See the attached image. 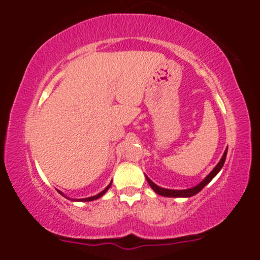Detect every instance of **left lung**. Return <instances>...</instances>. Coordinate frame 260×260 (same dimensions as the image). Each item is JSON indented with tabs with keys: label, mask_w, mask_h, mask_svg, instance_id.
Segmentation results:
<instances>
[{
	"label": "left lung",
	"mask_w": 260,
	"mask_h": 260,
	"mask_svg": "<svg viewBox=\"0 0 260 260\" xmlns=\"http://www.w3.org/2000/svg\"><path fill=\"white\" fill-rule=\"evenodd\" d=\"M226 155H228V149L225 150V153H223L221 160L219 161V164H217L215 168H214L213 171H211L210 174H209L207 177H205L204 180L201 182V183L197 184L196 187L189 188V189H181V190L180 189H166V188H161L159 186H156V184H155L154 182L151 181L149 177H147V181H148L149 186H150L154 189V192L157 193V194H160V196H164V197H192V196L197 194V193L201 192L203 188L207 186L209 182H210L217 174H219V171L222 169L223 164H225Z\"/></svg>",
	"instance_id": "obj_1"
}]
</instances>
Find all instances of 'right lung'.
<instances>
[{
  "label": "right lung",
  "instance_id": "1",
  "mask_svg": "<svg viewBox=\"0 0 260 260\" xmlns=\"http://www.w3.org/2000/svg\"><path fill=\"white\" fill-rule=\"evenodd\" d=\"M110 187H111V183H110V184H109V186H107V187L105 188V189H104V190H103V192H100V193H99V194H96V196H94V197H89V198H84V199H79V201H80V202H90V201H95V199L100 198V197H103L104 194H105V193H106V190H107V189H109V188H110ZM58 193H61V194H62V196H64V194H63V193H62V192H59V190H58ZM72 201H74V199H72Z\"/></svg>",
  "mask_w": 260,
  "mask_h": 260
}]
</instances>
